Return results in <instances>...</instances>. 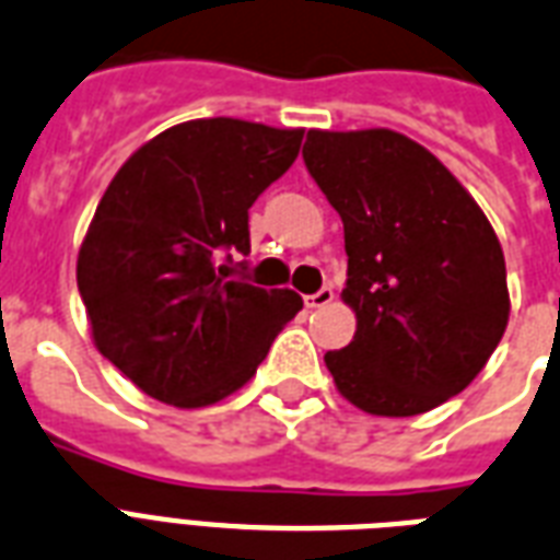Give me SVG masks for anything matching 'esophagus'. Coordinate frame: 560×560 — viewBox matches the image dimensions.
<instances>
[{
	"mask_svg": "<svg viewBox=\"0 0 560 560\" xmlns=\"http://www.w3.org/2000/svg\"><path fill=\"white\" fill-rule=\"evenodd\" d=\"M332 298H336V292H332L329 285H324L320 292L306 294V298H303V303H306L310 310H318V306H327V303H332Z\"/></svg>",
	"mask_w": 560,
	"mask_h": 560,
	"instance_id": "1",
	"label": "esophagus"
}]
</instances>
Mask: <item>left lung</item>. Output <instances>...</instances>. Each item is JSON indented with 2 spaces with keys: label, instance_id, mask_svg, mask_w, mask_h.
<instances>
[{
  "label": "left lung",
  "instance_id": "left-lung-1",
  "mask_svg": "<svg viewBox=\"0 0 560 560\" xmlns=\"http://www.w3.org/2000/svg\"><path fill=\"white\" fill-rule=\"evenodd\" d=\"M303 160L345 224L357 312L348 348L329 350L345 400L411 418L465 392L509 327L505 257L456 175L392 128L310 131Z\"/></svg>",
  "mask_w": 560,
  "mask_h": 560
}]
</instances>
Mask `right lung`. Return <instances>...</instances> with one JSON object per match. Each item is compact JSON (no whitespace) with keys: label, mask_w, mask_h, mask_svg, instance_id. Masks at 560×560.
<instances>
[{"label":"right lung","mask_w":560,"mask_h":560,"mask_svg":"<svg viewBox=\"0 0 560 560\" xmlns=\"http://www.w3.org/2000/svg\"><path fill=\"white\" fill-rule=\"evenodd\" d=\"M303 128L231 116L172 125L116 172L78 250L93 345L140 392L177 409L231 397L301 312L292 289L231 277L248 210L301 151Z\"/></svg>","instance_id":"1"}]
</instances>
